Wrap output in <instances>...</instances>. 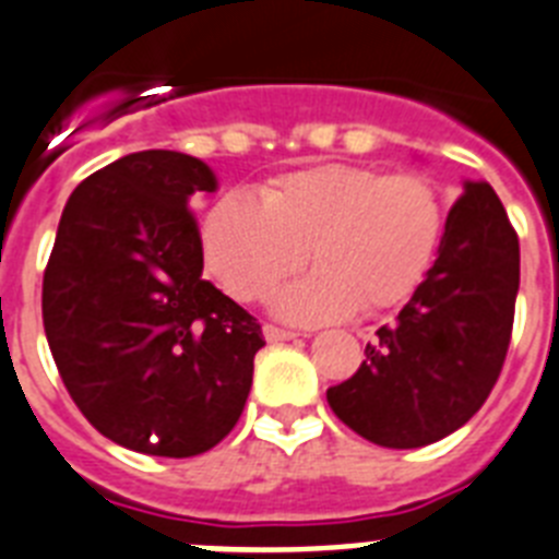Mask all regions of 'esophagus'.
Returning <instances> with one entry per match:
<instances>
[{
	"label": "esophagus",
	"mask_w": 559,
	"mask_h": 559,
	"mask_svg": "<svg viewBox=\"0 0 559 559\" xmlns=\"http://www.w3.org/2000/svg\"><path fill=\"white\" fill-rule=\"evenodd\" d=\"M262 336L269 340V343H288V340H294V331H285V329H276V325H265L262 329Z\"/></svg>",
	"instance_id": "esophagus-1"
}]
</instances>
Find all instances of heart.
Returning a JSON list of instances; mask_svg holds the SVG:
<instances>
[{"mask_svg":"<svg viewBox=\"0 0 559 559\" xmlns=\"http://www.w3.org/2000/svg\"><path fill=\"white\" fill-rule=\"evenodd\" d=\"M445 205L423 174L325 163L290 170L257 193H228L200 225L205 269L237 302H262L308 262L306 280L274 297L294 325L382 311L412 297L440 251Z\"/></svg>","mask_w":559,"mask_h":559,"instance_id":"heart-1","label":"heart"}]
</instances>
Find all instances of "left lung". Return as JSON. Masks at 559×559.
I'll use <instances>...</instances> for the list:
<instances>
[{
  "label": "left lung",
  "mask_w": 559,
  "mask_h": 559,
  "mask_svg": "<svg viewBox=\"0 0 559 559\" xmlns=\"http://www.w3.org/2000/svg\"><path fill=\"white\" fill-rule=\"evenodd\" d=\"M520 288V242L488 182H463L423 285L329 389L345 426L382 449H419L463 428L495 389Z\"/></svg>",
  "instance_id": "obj_1"
}]
</instances>
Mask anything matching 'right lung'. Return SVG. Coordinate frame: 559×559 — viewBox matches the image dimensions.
<instances>
[{"label":"right lung","mask_w":559,"mask_h":559,"mask_svg":"<svg viewBox=\"0 0 559 559\" xmlns=\"http://www.w3.org/2000/svg\"><path fill=\"white\" fill-rule=\"evenodd\" d=\"M214 170L179 151L105 165L64 205L41 320L64 389L124 449L193 456L237 426L260 322L202 280L188 202Z\"/></svg>","instance_id":"obj_1"}]
</instances>
